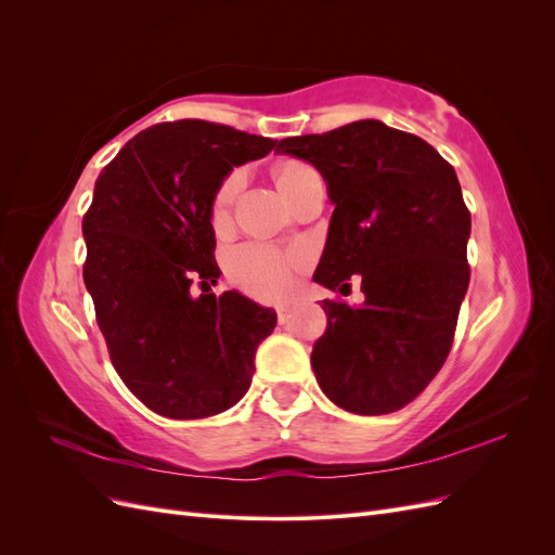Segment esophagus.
I'll return each mask as SVG.
<instances>
[{
    "label": "esophagus",
    "instance_id": "obj_1",
    "mask_svg": "<svg viewBox=\"0 0 555 555\" xmlns=\"http://www.w3.org/2000/svg\"><path fill=\"white\" fill-rule=\"evenodd\" d=\"M278 319L280 324H287L292 319V306H278Z\"/></svg>",
    "mask_w": 555,
    "mask_h": 555
}]
</instances>
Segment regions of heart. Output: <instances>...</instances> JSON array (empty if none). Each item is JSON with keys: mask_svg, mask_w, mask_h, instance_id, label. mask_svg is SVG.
<instances>
[{"mask_svg": "<svg viewBox=\"0 0 555 555\" xmlns=\"http://www.w3.org/2000/svg\"><path fill=\"white\" fill-rule=\"evenodd\" d=\"M308 171H312V166H308L306 162H298V159L282 162L275 171V180L282 194ZM238 188H241L238 173H231L220 188H217L212 196V206H210L212 224H222L227 220V212L233 204V198H236ZM224 266H227L229 280L243 292L263 300H280L294 292L296 275L300 268H304V257L284 255V251L261 243H245L229 251Z\"/></svg>", "mask_w": 555, "mask_h": 555, "instance_id": "obj_1", "label": "heart"}]
</instances>
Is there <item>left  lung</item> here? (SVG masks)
I'll return each mask as SVG.
<instances>
[{
  "label": "left lung",
  "instance_id": "8db88e82",
  "mask_svg": "<svg viewBox=\"0 0 555 555\" xmlns=\"http://www.w3.org/2000/svg\"><path fill=\"white\" fill-rule=\"evenodd\" d=\"M278 153L324 176L333 215L314 282L335 292L359 275L365 300H322L326 333L312 371L354 414L405 408L440 373L469 284V210L453 166L424 139L359 120L282 139Z\"/></svg>",
  "mask_w": 555,
  "mask_h": 555
}]
</instances>
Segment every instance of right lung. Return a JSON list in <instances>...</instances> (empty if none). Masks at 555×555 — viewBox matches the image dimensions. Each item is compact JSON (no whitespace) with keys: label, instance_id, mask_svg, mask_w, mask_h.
<instances>
[{"label":"right lung","instance_id":"add662e5","mask_svg":"<svg viewBox=\"0 0 555 555\" xmlns=\"http://www.w3.org/2000/svg\"><path fill=\"white\" fill-rule=\"evenodd\" d=\"M273 147L227 125L162 122L137 133L94 182L82 280L117 375L162 416L204 418L236 405L278 324L275 310L238 292L210 294L220 278L212 196L233 166Z\"/></svg>","mask_w":555,"mask_h":555}]
</instances>
